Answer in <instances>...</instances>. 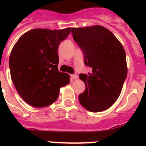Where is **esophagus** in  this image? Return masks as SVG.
I'll use <instances>...</instances> for the list:
<instances>
[{"mask_svg":"<svg viewBox=\"0 0 146 146\" xmlns=\"http://www.w3.org/2000/svg\"><path fill=\"white\" fill-rule=\"evenodd\" d=\"M70 78L71 80H76L78 78V76L76 74H72V75H70Z\"/></svg>","mask_w":146,"mask_h":146,"instance_id":"esophagus-1","label":"esophagus"}]
</instances>
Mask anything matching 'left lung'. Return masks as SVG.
<instances>
[{"label": "left lung", "mask_w": 146, "mask_h": 146, "mask_svg": "<svg viewBox=\"0 0 146 146\" xmlns=\"http://www.w3.org/2000/svg\"><path fill=\"white\" fill-rule=\"evenodd\" d=\"M71 32L82 50L84 64L92 70L80 74L86 87L79 95L80 102L91 112L104 111L117 100L127 77L125 51L113 33L102 26L72 28Z\"/></svg>", "instance_id": "obj_1"}]
</instances>
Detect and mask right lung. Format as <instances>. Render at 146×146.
Wrapping results in <instances>:
<instances>
[{"label": "right lung", "mask_w": 146, "mask_h": 146, "mask_svg": "<svg viewBox=\"0 0 146 146\" xmlns=\"http://www.w3.org/2000/svg\"><path fill=\"white\" fill-rule=\"evenodd\" d=\"M70 30H31L19 39L11 50V80L22 98L33 107L52 104L59 89L70 83V76L58 71L57 51Z\"/></svg>", "instance_id": "obj_1"}]
</instances>
